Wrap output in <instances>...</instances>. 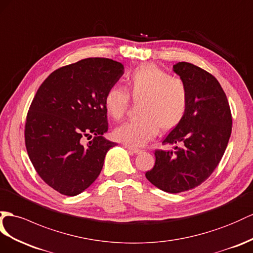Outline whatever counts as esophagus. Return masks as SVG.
I'll use <instances>...</instances> for the list:
<instances>
[{"mask_svg": "<svg viewBox=\"0 0 253 253\" xmlns=\"http://www.w3.org/2000/svg\"><path fill=\"white\" fill-rule=\"evenodd\" d=\"M124 147H125V148H127V150H129L130 152L134 153V154H139V153H141V152H142L141 148L134 147V146H132V145H129V144H126V143L124 144Z\"/></svg>", "mask_w": 253, "mask_h": 253, "instance_id": "obj_1", "label": "esophagus"}]
</instances>
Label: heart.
Instances as JSON below:
<instances>
[{
    "label": "heart",
    "instance_id": "heart-1",
    "mask_svg": "<svg viewBox=\"0 0 253 253\" xmlns=\"http://www.w3.org/2000/svg\"><path fill=\"white\" fill-rule=\"evenodd\" d=\"M125 89L111 87L105 96V110L114 121L124 118L129 96L139 101L138 119L114 129L116 140L135 146L144 145L159 131L170 130L183 121L188 107V90L185 82L171 77L156 65L144 64L125 78Z\"/></svg>",
    "mask_w": 253,
    "mask_h": 253
}]
</instances>
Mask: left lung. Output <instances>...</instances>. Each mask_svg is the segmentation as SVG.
I'll list each match as a JSON object with an SVG mask.
<instances>
[{
	"instance_id": "1",
	"label": "left lung",
	"mask_w": 253,
	"mask_h": 253,
	"mask_svg": "<svg viewBox=\"0 0 253 253\" xmlns=\"http://www.w3.org/2000/svg\"><path fill=\"white\" fill-rule=\"evenodd\" d=\"M188 90L183 121L163 144L174 151L157 150L155 166L146 178L160 190L178 193L202 184L221 160L232 131V115L225 93L215 77L196 65H173Z\"/></svg>"
}]
</instances>
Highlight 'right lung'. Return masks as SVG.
<instances>
[{"label": "right lung", "instance_id": "obj_1", "mask_svg": "<svg viewBox=\"0 0 253 253\" xmlns=\"http://www.w3.org/2000/svg\"><path fill=\"white\" fill-rule=\"evenodd\" d=\"M123 74L120 62L88 57L54 70L38 88L25 146L38 175L57 192L74 197L88 188L116 145L102 137L109 128L105 96ZM84 137L93 139L84 145Z\"/></svg>", "mask_w": 253, "mask_h": 253}]
</instances>
